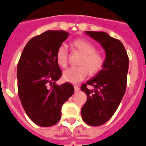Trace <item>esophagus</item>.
Segmentation results:
<instances>
[{
    "label": "esophagus",
    "mask_w": 146,
    "mask_h": 146,
    "mask_svg": "<svg viewBox=\"0 0 146 146\" xmlns=\"http://www.w3.org/2000/svg\"><path fill=\"white\" fill-rule=\"evenodd\" d=\"M74 90L75 92H78V91L80 90V88H79V87H78V86H74Z\"/></svg>",
    "instance_id": "1"
}]
</instances>
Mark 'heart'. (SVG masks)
Instances as JSON below:
<instances>
[{
	"label": "heart",
	"mask_w": 146,
	"mask_h": 146,
	"mask_svg": "<svg viewBox=\"0 0 146 146\" xmlns=\"http://www.w3.org/2000/svg\"><path fill=\"white\" fill-rule=\"evenodd\" d=\"M72 46L75 50L82 54L78 64L80 66L68 69L63 73V79L72 84H77L84 80L88 75H95L102 69L105 59L102 54L96 51V47L85 39L78 38L73 40ZM68 51L64 44H62L57 48L56 58L58 64L64 68L68 63Z\"/></svg>",
	"instance_id": "b5f03b06"
}]
</instances>
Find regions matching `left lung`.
<instances>
[{
  "mask_svg": "<svg viewBox=\"0 0 146 146\" xmlns=\"http://www.w3.org/2000/svg\"><path fill=\"white\" fill-rule=\"evenodd\" d=\"M86 34L98 42L106 52L102 70L81 87L87 98L81 111L82 119L90 126H98L111 118L125 94L129 56L122 42L107 33L86 31ZM87 85L94 89L90 90Z\"/></svg>",
  "mask_w": 146,
  "mask_h": 146,
  "instance_id": "1",
  "label": "left lung"
}]
</instances>
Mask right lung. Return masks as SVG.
<instances>
[{"instance_id": "obj_1", "label": "right lung", "mask_w": 146, "mask_h": 146, "mask_svg": "<svg viewBox=\"0 0 146 146\" xmlns=\"http://www.w3.org/2000/svg\"><path fill=\"white\" fill-rule=\"evenodd\" d=\"M68 35L64 31H46L31 38L17 64V90L22 106L29 118L42 127L59 122L63 104L74 92L68 82L56 84L62 74L56 53Z\"/></svg>"}]
</instances>
